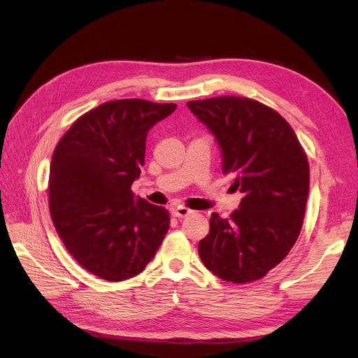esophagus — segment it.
<instances>
[{
  "label": "esophagus",
  "instance_id": "34e87169",
  "mask_svg": "<svg viewBox=\"0 0 358 358\" xmlns=\"http://www.w3.org/2000/svg\"><path fill=\"white\" fill-rule=\"evenodd\" d=\"M190 215H193V210L184 208V206H178V208L174 209V216H177V217H187Z\"/></svg>",
  "mask_w": 358,
  "mask_h": 358
}]
</instances>
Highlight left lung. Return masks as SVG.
I'll return each instance as SVG.
<instances>
[{
	"label": "left lung",
	"mask_w": 358,
	"mask_h": 358,
	"mask_svg": "<svg viewBox=\"0 0 358 358\" xmlns=\"http://www.w3.org/2000/svg\"><path fill=\"white\" fill-rule=\"evenodd\" d=\"M187 107L213 135L223 174L243 194L229 219L212 213L199 255L216 277L250 283L286 258L302 229L308 158L290 124L255 100L228 96Z\"/></svg>",
	"instance_id": "obj_1"
}]
</instances>
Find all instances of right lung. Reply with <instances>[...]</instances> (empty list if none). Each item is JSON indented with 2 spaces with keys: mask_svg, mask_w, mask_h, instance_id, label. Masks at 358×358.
<instances>
[{
  "mask_svg": "<svg viewBox=\"0 0 358 358\" xmlns=\"http://www.w3.org/2000/svg\"><path fill=\"white\" fill-rule=\"evenodd\" d=\"M176 108L141 99L108 101L81 116L55 148L52 220L68 252L94 275H138L168 232V210L135 197L130 187L145 164L148 131Z\"/></svg>",
  "mask_w": 358,
  "mask_h": 358,
  "instance_id": "add662e5",
  "label": "right lung"
}]
</instances>
